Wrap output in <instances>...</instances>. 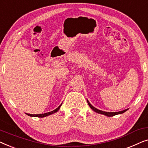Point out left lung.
<instances>
[{"label": "left lung", "instance_id": "8db88e82", "mask_svg": "<svg viewBox=\"0 0 148 148\" xmlns=\"http://www.w3.org/2000/svg\"><path fill=\"white\" fill-rule=\"evenodd\" d=\"M87 102L88 103V105L90 106V107L94 111V112H96L97 113H98V114H104L105 116H114V115H116V114H123V113H124L125 112H126V111L128 110V109H125L124 110H122V111H119V112H105V111H102V110H98V109H97L95 108L92 106V104H90V102L87 100Z\"/></svg>", "mask_w": 148, "mask_h": 148}]
</instances>
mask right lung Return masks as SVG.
I'll return each instance as SVG.
<instances>
[{"instance_id":"1","label":"right lung","mask_w":148,"mask_h":148,"mask_svg":"<svg viewBox=\"0 0 148 148\" xmlns=\"http://www.w3.org/2000/svg\"><path fill=\"white\" fill-rule=\"evenodd\" d=\"M62 104L60 105L57 108H56L55 110L51 111V112H46V113H44V114H27V113H26V114L28 115V116H34V117H39V118H43V117H45V116H49L50 114H54V113H55L56 112H58V110H59L60 106H61Z\"/></svg>"}]
</instances>
